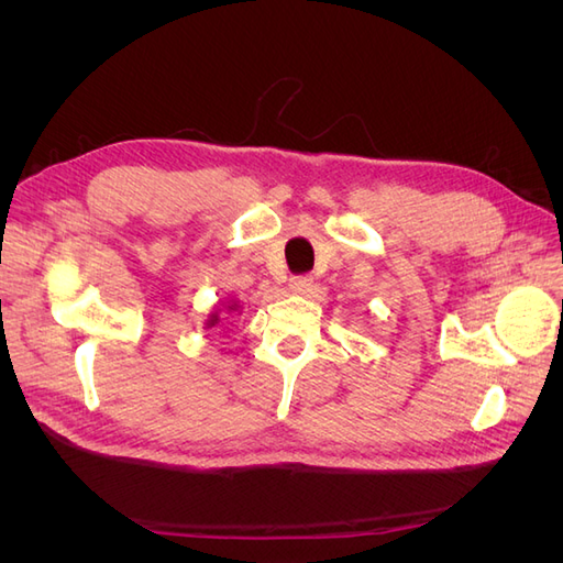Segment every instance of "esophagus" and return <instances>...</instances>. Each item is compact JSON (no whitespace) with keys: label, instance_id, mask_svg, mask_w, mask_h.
Listing matches in <instances>:
<instances>
[{"label":"esophagus","instance_id":"obj_1","mask_svg":"<svg viewBox=\"0 0 563 563\" xmlns=\"http://www.w3.org/2000/svg\"><path fill=\"white\" fill-rule=\"evenodd\" d=\"M288 288H291L294 294H308L310 288H312V277H310V275L291 277V282H288Z\"/></svg>","mask_w":563,"mask_h":563}]
</instances>
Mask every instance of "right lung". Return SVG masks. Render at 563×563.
<instances>
[{"instance_id": "1", "label": "right lung", "mask_w": 563, "mask_h": 563, "mask_svg": "<svg viewBox=\"0 0 563 563\" xmlns=\"http://www.w3.org/2000/svg\"><path fill=\"white\" fill-rule=\"evenodd\" d=\"M228 310H236V305H230ZM216 323H218V314H213V317L209 319V327H216Z\"/></svg>"}]
</instances>
